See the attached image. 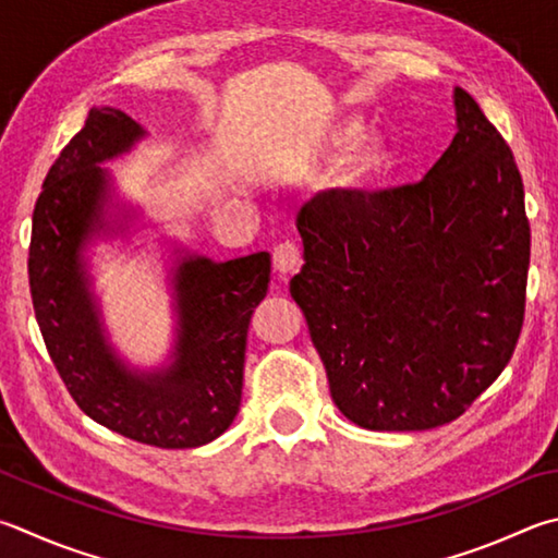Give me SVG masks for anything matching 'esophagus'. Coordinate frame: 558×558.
Returning a JSON list of instances; mask_svg holds the SVG:
<instances>
[{
	"label": "esophagus",
	"mask_w": 558,
	"mask_h": 558,
	"mask_svg": "<svg viewBox=\"0 0 558 558\" xmlns=\"http://www.w3.org/2000/svg\"><path fill=\"white\" fill-rule=\"evenodd\" d=\"M302 266V251L295 241H280L272 248V268L278 272H295Z\"/></svg>",
	"instance_id": "1"
}]
</instances>
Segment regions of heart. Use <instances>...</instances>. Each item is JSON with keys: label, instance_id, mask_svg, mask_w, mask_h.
Wrapping results in <instances>:
<instances>
[{"label": "heart", "instance_id": "1", "mask_svg": "<svg viewBox=\"0 0 558 558\" xmlns=\"http://www.w3.org/2000/svg\"><path fill=\"white\" fill-rule=\"evenodd\" d=\"M363 124L361 119H341L339 124L329 129L324 136V146L329 150H349L347 160L339 170V185L343 187H363L378 180L392 163L390 141L383 134H368L361 138Z\"/></svg>", "mask_w": 558, "mask_h": 558}]
</instances>
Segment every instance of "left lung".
Here are the masks:
<instances>
[{
  "instance_id": "left-lung-1",
  "label": "left lung",
  "mask_w": 558,
  "mask_h": 558,
  "mask_svg": "<svg viewBox=\"0 0 558 558\" xmlns=\"http://www.w3.org/2000/svg\"><path fill=\"white\" fill-rule=\"evenodd\" d=\"M456 131L427 178L383 192H322L298 215L305 266L290 295L363 429L449 424L508 366L530 270V219L510 146L453 89Z\"/></svg>"
}]
</instances>
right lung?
I'll return each instance as SVG.
<instances>
[{"instance_id": "1", "label": "right lung", "mask_w": 558, "mask_h": 558, "mask_svg": "<svg viewBox=\"0 0 558 558\" xmlns=\"http://www.w3.org/2000/svg\"><path fill=\"white\" fill-rule=\"evenodd\" d=\"M141 136L144 129L121 109H89L36 199L28 286L48 356L77 408L138 444L192 449L225 434L241 408L248 324L268 292L270 256L260 251L225 263L182 258L175 272V363L150 376L121 366L99 329L80 248L107 195V170L99 163Z\"/></svg>"}]
</instances>
